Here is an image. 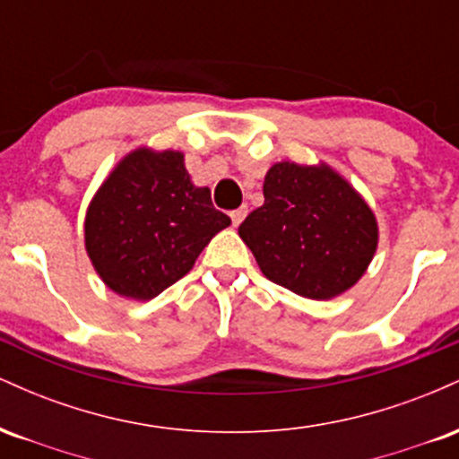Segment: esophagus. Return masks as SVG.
Returning a JSON list of instances; mask_svg holds the SVG:
<instances>
[{
  "mask_svg": "<svg viewBox=\"0 0 459 459\" xmlns=\"http://www.w3.org/2000/svg\"><path fill=\"white\" fill-rule=\"evenodd\" d=\"M246 213H247L246 204H241L239 209H233V212H230V220H233V226H239L241 220L246 218Z\"/></svg>",
  "mask_w": 459,
  "mask_h": 459,
  "instance_id": "34e87169",
  "label": "esophagus"
}]
</instances>
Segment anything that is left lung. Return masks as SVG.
Wrapping results in <instances>:
<instances>
[{
    "instance_id": "1",
    "label": "left lung",
    "mask_w": 459,
    "mask_h": 459,
    "mask_svg": "<svg viewBox=\"0 0 459 459\" xmlns=\"http://www.w3.org/2000/svg\"><path fill=\"white\" fill-rule=\"evenodd\" d=\"M265 203L239 226L272 282L310 299H330L367 270L377 246L371 209L330 168L282 161L263 183Z\"/></svg>"
}]
</instances>
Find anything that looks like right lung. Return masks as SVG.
Wrapping results in <instances>:
<instances>
[{
    "label": "right lung",
    "instance_id": "obj_1",
    "mask_svg": "<svg viewBox=\"0 0 459 459\" xmlns=\"http://www.w3.org/2000/svg\"><path fill=\"white\" fill-rule=\"evenodd\" d=\"M230 224L209 187H194L177 151L140 149L118 163L91 203L86 250L112 291L152 299L194 267Z\"/></svg>",
    "mask_w": 459,
    "mask_h": 459
}]
</instances>
